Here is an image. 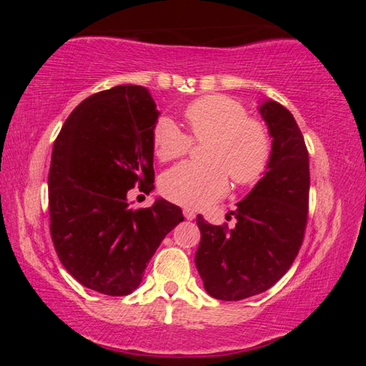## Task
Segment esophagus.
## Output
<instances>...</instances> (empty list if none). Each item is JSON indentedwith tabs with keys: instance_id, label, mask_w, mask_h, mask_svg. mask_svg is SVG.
I'll return each mask as SVG.
<instances>
[{
	"instance_id": "esophagus-1",
	"label": "esophagus",
	"mask_w": 366,
	"mask_h": 366,
	"mask_svg": "<svg viewBox=\"0 0 366 366\" xmlns=\"http://www.w3.org/2000/svg\"><path fill=\"white\" fill-rule=\"evenodd\" d=\"M184 216H185V219H189V221H192L195 218V213L192 212V209H189V208H185L184 209Z\"/></svg>"
}]
</instances>
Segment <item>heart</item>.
I'll list each match as a JSON object with an SVG mask.
<instances>
[{
  "label": "heart",
  "mask_w": 366,
  "mask_h": 366,
  "mask_svg": "<svg viewBox=\"0 0 366 366\" xmlns=\"http://www.w3.org/2000/svg\"><path fill=\"white\" fill-rule=\"evenodd\" d=\"M184 119L197 140L209 139L207 164L182 163L164 172L159 189L168 200L187 208H205L226 194L227 172L239 185L255 182L268 164L271 142L264 124L247 117L242 104L222 95H208L192 102ZM152 144L154 157L163 163L181 158L190 139L168 117L154 124Z\"/></svg>",
  "instance_id": "obj_1"
}]
</instances>
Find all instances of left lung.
Masks as SVG:
<instances>
[{
    "instance_id": "8db88e82",
    "label": "left lung",
    "mask_w": 366,
    "mask_h": 366,
    "mask_svg": "<svg viewBox=\"0 0 366 366\" xmlns=\"http://www.w3.org/2000/svg\"><path fill=\"white\" fill-rule=\"evenodd\" d=\"M258 111L272 139L271 153L264 176L231 212L235 227L227 231L197 216L202 237L195 266L203 287L219 300H244L274 286L292 266L307 226L305 140L282 104L264 100Z\"/></svg>"
}]
</instances>
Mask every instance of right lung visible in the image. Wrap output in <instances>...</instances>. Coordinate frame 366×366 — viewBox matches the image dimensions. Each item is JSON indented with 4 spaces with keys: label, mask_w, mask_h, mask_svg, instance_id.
<instances>
[{
    "label": "right lung",
    "mask_w": 366,
    "mask_h": 366,
    "mask_svg": "<svg viewBox=\"0 0 366 366\" xmlns=\"http://www.w3.org/2000/svg\"><path fill=\"white\" fill-rule=\"evenodd\" d=\"M159 111L148 89L117 85L86 98L67 117L53 145L48 174L49 229L72 277L104 295L137 289L150 258L182 209L157 198L132 209L135 184L150 194L153 127Z\"/></svg>",
    "instance_id": "obj_1"
}]
</instances>
